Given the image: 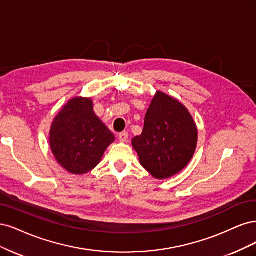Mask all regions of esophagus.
<instances>
[{"instance_id":"34e87169","label":"esophagus","mask_w":256,"mask_h":256,"mask_svg":"<svg viewBox=\"0 0 256 256\" xmlns=\"http://www.w3.org/2000/svg\"><path fill=\"white\" fill-rule=\"evenodd\" d=\"M118 138H119V142H128V134L126 133V132H122V133H120L118 135Z\"/></svg>"}]
</instances>
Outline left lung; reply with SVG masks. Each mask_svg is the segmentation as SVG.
Listing matches in <instances>:
<instances>
[{
    "label": "left lung",
    "mask_w": 256,
    "mask_h": 256,
    "mask_svg": "<svg viewBox=\"0 0 256 256\" xmlns=\"http://www.w3.org/2000/svg\"><path fill=\"white\" fill-rule=\"evenodd\" d=\"M198 142L196 122L176 98L156 92L142 135L132 140L139 162L156 180L169 178L192 160Z\"/></svg>",
    "instance_id": "1"
}]
</instances>
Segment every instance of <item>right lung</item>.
<instances>
[{
	"mask_svg": "<svg viewBox=\"0 0 256 256\" xmlns=\"http://www.w3.org/2000/svg\"><path fill=\"white\" fill-rule=\"evenodd\" d=\"M55 160L72 174H85L100 164L114 135L94 112L90 98L76 96L66 103L50 128Z\"/></svg>",
	"mask_w": 256,
	"mask_h": 256,
	"instance_id": "right-lung-1",
	"label": "right lung"
}]
</instances>
